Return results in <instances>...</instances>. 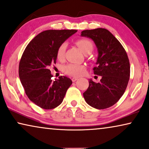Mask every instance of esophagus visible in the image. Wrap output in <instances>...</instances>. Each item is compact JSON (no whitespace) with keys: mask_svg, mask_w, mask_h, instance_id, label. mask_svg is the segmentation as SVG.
<instances>
[{"mask_svg":"<svg viewBox=\"0 0 149 149\" xmlns=\"http://www.w3.org/2000/svg\"><path fill=\"white\" fill-rule=\"evenodd\" d=\"M77 79H78V78H77V77H72V81H73V82H74V81H76Z\"/></svg>","mask_w":149,"mask_h":149,"instance_id":"34e87169","label":"esophagus"}]
</instances>
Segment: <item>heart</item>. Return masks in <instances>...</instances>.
Here are the masks:
<instances>
[{
	"instance_id": "1",
	"label": "heart",
	"mask_w": 149,
	"mask_h": 149,
	"mask_svg": "<svg viewBox=\"0 0 149 149\" xmlns=\"http://www.w3.org/2000/svg\"><path fill=\"white\" fill-rule=\"evenodd\" d=\"M76 45L78 46L84 54L91 53L93 50V44L88 39L81 38L78 39L75 42ZM67 44L63 42L58 46L56 50V57L58 60L61 61L64 58L65 54ZM86 66L84 65L70 63L64 66L63 72L66 74L71 76H79L85 72Z\"/></svg>"
}]
</instances>
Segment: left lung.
Returning a JSON list of instances; mask_svg holds the SVG:
<instances>
[{
    "instance_id": "left-lung-1",
    "label": "left lung",
    "mask_w": 149,
    "mask_h": 149,
    "mask_svg": "<svg viewBox=\"0 0 149 149\" xmlns=\"http://www.w3.org/2000/svg\"><path fill=\"white\" fill-rule=\"evenodd\" d=\"M81 36L95 42L98 56L94 74L102 76L99 83L89 79L84 97L94 108H109L118 101L127 88L130 75L128 56L118 40L106 29L84 30Z\"/></svg>"
}]
</instances>
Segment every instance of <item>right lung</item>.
Returning a JSON list of instances; mask_svg holds the SVG:
<instances>
[{
    "label": "right lung",
    "mask_w": 149,
    "mask_h": 149,
    "mask_svg": "<svg viewBox=\"0 0 149 149\" xmlns=\"http://www.w3.org/2000/svg\"><path fill=\"white\" fill-rule=\"evenodd\" d=\"M75 30H49L38 34L28 44L19 65V75L31 101L45 109H52L63 102L72 81L65 76L53 80L51 70L56 63V50Z\"/></svg>",
    "instance_id": "add662e5"
}]
</instances>
